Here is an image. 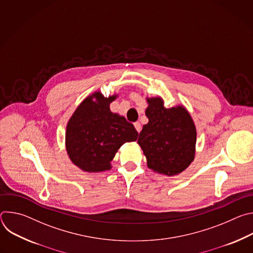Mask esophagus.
Wrapping results in <instances>:
<instances>
[{
    "label": "esophagus",
    "instance_id": "esophagus-1",
    "mask_svg": "<svg viewBox=\"0 0 253 253\" xmlns=\"http://www.w3.org/2000/svg\"><path fill=\"white\" fill-rule=\"evenodd\" d=\"M134 126H135V128H136L137 132H138V133H140V131H141V129H142L141 124H140L139 122H136V123H134Z\"/></svg>",
    "mask_w": 253,
    "mask_h": 253
}]
</instances>
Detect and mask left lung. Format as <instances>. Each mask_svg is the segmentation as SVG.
I'll use <instances>...</instances> for the list:
<instances>
[{
    "label": "left lung",
    "mask_w": 253,
    "mask_h": 253,
    "mask_svg": "<svg viewBox=\"0 0 253 253\" xmlns=\"http://www.w3.org/2000/svg\"><path fill=\"white\" fill-rule=\"evenodd\" d=\"M146 116L137 143L147 158L150 169L165 175H176L193 161L196 129L183 107L166 109L161 98L148 99Z\"/></svg>",
    "instance_id": "obj_1"
}]
</instances>
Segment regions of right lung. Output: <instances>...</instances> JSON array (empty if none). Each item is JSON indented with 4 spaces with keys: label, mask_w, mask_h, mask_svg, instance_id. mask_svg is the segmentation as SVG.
<instances>
[{
    "label": "right lung",
    "mask_w": 253,
    "mask_h": 253,
    "mask_svg": "<svg viewBox=\"0 0 253 253\" xmlns=\"http://www.w3.org/2000/svg\"><path fill=\"white\" fill-rule=\"evenodd\" d=\"M97 102L86 98L68 122L66 147L75 165L87 172L109 170L117 150L126 142L135 141L138 132L124 117L110 111L116 98L95 93Z\"/></svg>",
    "instance_id": "right-lung-1"
}]
</instances>
